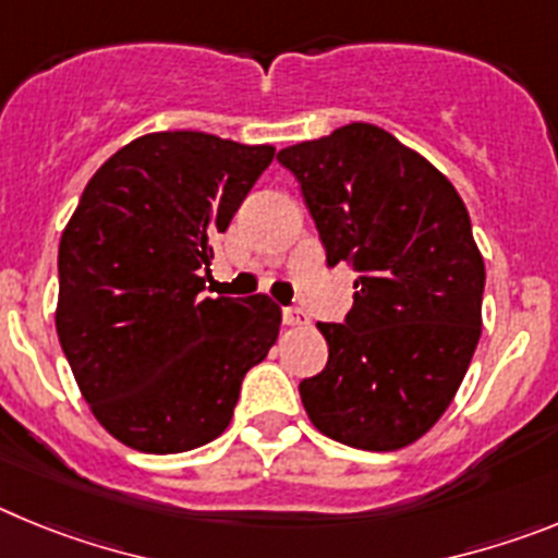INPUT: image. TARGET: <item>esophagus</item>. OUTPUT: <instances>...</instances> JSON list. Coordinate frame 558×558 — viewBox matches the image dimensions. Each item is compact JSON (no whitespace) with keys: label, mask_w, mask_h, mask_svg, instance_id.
I'll use <instances>...</instances> for the list:
<instances>
[{"label":"esophagus","mask_w":558,"mask_h":558,"mask_svg":"<svg viewBox=\"0 0 558 558\" xmlns=\"http://www.w3.org/2000/svg\"><path fill=\"white\" fill-rule=\"evenodd\" d=\"M282 318H284V324H288V327H310L307 313H302V310H284Z\"/></svg>","instance_id":"obj_1"}]
</instances>
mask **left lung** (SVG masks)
I'll return each mask as SVG.
<instances>
[{
    "instance_id": "1",
    "label": "left lung",
    "mask_w": 558,
    "mask_h": 558,
    "mask_svg": "<svg viewBox=\"0 0 558 558\" xmlns=\"http://www.w3.org/2000/svg\"><path fill=\"white\" fill-rule=\"evenodd\" d=\"M302 184L327 265L357 270L329 360L302 379L324 436L357 450L413 445L450 408L481 338L486 268L470 211L425 156L368 122L279 150Z\"/></svg>"
}]
</instances>
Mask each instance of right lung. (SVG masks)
I'll list each match as a JSON object with an SVG mask.
<instances>
[{"instance_id": "add662e5", "label": "right lung", "mask_w": 558, "mask_h": 558, "mask_svg": "<svg viewBox=\"0 0 558 558\" xmlns=\"http://www.w3.org/2000/svg\"><path fill=\"white\" fill-rule=\"evenodd\" d=\"M270 145L145 133L92 175L58 248L56 329L95 418L131 450H195L229 427L282 310L204 295L211 236L274 161Z\"/></svg>"}]
</instances>
